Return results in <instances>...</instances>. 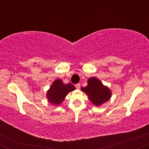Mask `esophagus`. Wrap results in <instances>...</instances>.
Masks as SVG:
<instances>
[{
  "label": "esophagus",
  "mask_w": 149,
  "mask_h": 149,
  "mask_svg": "<svg viewBox=\"0 0 149 149\" xmlns=\"http://www.w3.org/2000/svg\"><path fill=\"white\" fill-rule=\"evenodd\" d=\"M75 87H76V89H80V83H78V84L75 85Z\"/></svg>",
  "instance_id": "34e87169"
}]
</instances>
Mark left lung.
I'll return each instance as SVG.
<instances>
[{
	"label": "left lung",
	"mask_w": 149,
	"mask_h": 149,
	"mask_svg": "<svg viewBox=\"0 0 149 149\" xmlns=\"http://www.w3.org/2000/svg\"><path fill=\"white\" fill-rule=\"evenodd\" d=\"M88 85L82 88L81 90L88 95L89 99L95 105L100 106L111 98L110 90L104 86L99 79L91 78L88 80Z\"/></svg>",
	"instance_id": "8db88e82"
}]
</instances>
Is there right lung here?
<instances>
[{
  "mask_svg": "<svg viewBox=\"0 0 149 149\" xmlns=\"http://www.w3.org/2000/svg\"><path fill=\"white\" fill-rule=\"evenodd\" d=\"M76 88L71 83L64 84L62 80L57 79L53 83L47 93V98L50 103L54 105L61 104L69 92L74 90Z\"/></svg>",
  "mask_w": 149,
  "mask_h": 149,
  "instance_id": "obj_1",
  "label": "right lung"
}]
</instances>
